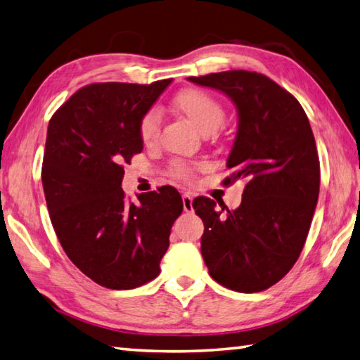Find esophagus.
<instances>
[{
	"mask_svg": "<svg viewBox=\"0 0 360 360\" xmlns=\"http://www.w3.org/2000/svg\"><path fill=\"white\" fill-rule=\"evenodd\" d=\"M181 200H183V210H185L186 213H193L194 208H193V195L189 193H185L181 195Z\"/></svg>",
	"mask_w": 360,
	"mask_h": 360,
	"instance_id": "esophagus-1",
	"label": "esophagus"
}]
</instances>
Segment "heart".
<instances>
[{
  "label": "heart",
  "mask_w": 360,
  "mask_h": 360,
  "mask_svg": "<svg viewBox=\"0 0 360 360\" xmlns=\"http://www.w3.org/2000/svg\"><path fill=\"white\" fill-rule=\"evenodd\" d=\"M172 105L202 134L216 131L226 119V111H224L221 101L210 92L195 89V87L180 91L174 97ZM138 133L144 146L150 147L157 144L160 138V117L157 111L150 110L142 114L138 124ZM194 171L195 165L180 160L172 161L167 169L169 175L179 180H191Z\"/></svg>",
  "instance_id": "heart-1"
}]
</instances>
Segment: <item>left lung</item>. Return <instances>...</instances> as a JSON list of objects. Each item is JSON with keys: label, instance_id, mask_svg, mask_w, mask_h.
<instances>
[{"label": "left lung", "instance_id": "left-lung-1", "mask_svg": "<svg viewBox=\"0 0 360 360\" xmlns=\"http://www.w3.org/2000/svg\"><path fill=\"white\" fill-rule=\"evenodd\" d=\"M226 94L238 110L227 167L230 185L246 179L241 205L208 198L193 207L203 221L200 252L210 276L240 293L263 291L293 268L306 243L320 193V160L307 114L266 75L248 70L189 77Z\"/></svg>", "mask_w": 360, "mask_h": 360}]
</instances>
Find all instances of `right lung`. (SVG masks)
Listing matches in <instances>:
<instances>
[{"mask_svg":"<svg viewBox=\"0 0 360 360\" xmlns=\"http://www.w3.org/2000/svg\"><path fill=\"white\" fill-rule=\"evenodd\" d=\"M171 83L87 84L50 119L42 185L53 229L75 266L105 288L153 281L181 214L172 186L136 203L120 188L124 165L142 152L139 119Z\"/></svg>","mask_w":360,"mask_h":360,"instance_id":"obj_1","label":"right lung"}]
</instances>
